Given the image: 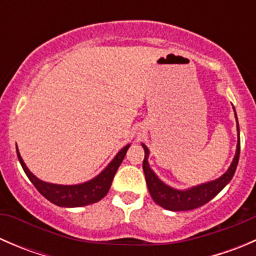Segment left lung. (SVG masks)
Returning a JSON list of instances; mask_svg holds the SVG:
<instances>
[{"label": "left lung", "instance_id": "left-lung-1", "mask_svg": "<svg viewBox=\"0 0 256 256\" xmlns=\"http://www.w3.org/2000/svg\"><path fill=\"white\" fill-rule=\"evenodd\" d=\"M234 109V106H233ZM236 114V109H234ZM236 131H238V144H236V156H234L233 161H232L230 166L226 170L224 174L216 178L214 180H209V182L202 183V184L194 186L188 190H177V188L171 187V186L166 184L162 182L157 174L151 170L148 164V154L150 151L147 146L142 144L144 150V158L142 164L144 178H146L147 188L151 194L152 200L154 203L160 206V207L167 209V210L172 212H180V210H190V209H196L200 206L206 204L209 200H213L226 184L232 180L234 174H236V166L239 162V154H240V132H239V122L238 118H236Z\"/></svg>", "mask_w": 256, "mask_h": 256}]
</instances>
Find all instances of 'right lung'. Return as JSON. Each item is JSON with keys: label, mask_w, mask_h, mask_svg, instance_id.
Segmentation results:
<instances>
[{"label": "right lung", "mask_w": 256, "mask_h": 256, "mask_svg": "<svg viewBox=\"0 0 256 256\" xmlns=\"http://www.w3.org/2000/svg\"><path fill=\"white\" fill-rule=\"evenodd\" d=\"M128 147H130V144H126L125 147H122L116 154L112 161L96 177L92 178V180H86V182L79 183V184L69 186L44 182V180L36 177L28 170L24 162H23V158L20 157V151H18V147H16V150L18 160H20V164L22 166L23 171H24V174L30 178V182L34 184V187L37 188L38 192L43 197L47 198L49 202H52L53 204L59 206V207L76 208L84 207V206H89L92 204V203L99 202L100 200H102L108 194L110 187H112L114 176H115L118 166L122 162Z\"/></svg>", "instance_id": "1"}]
</instances>
